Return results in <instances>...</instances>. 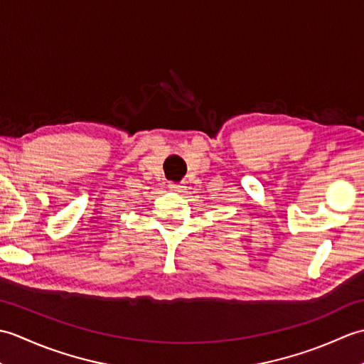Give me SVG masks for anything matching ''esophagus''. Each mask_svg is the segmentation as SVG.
<instances>
[{
  "label": "esophagus",
  "instance_id": "1",
  "mask_svg": "<svg viewBox=\"0 0 364 364\" xmlns=\"http://www.w3.org/2000/svg\"><path fill=\"white\" fill-rule=\"evenodd\" d=\"M168 188L173 189V191H181L184 186H181L180 183H175V181H168Z\"/></svg>",
  "mask_w": 364,
  "mask_h": 364
}]
</instances>
